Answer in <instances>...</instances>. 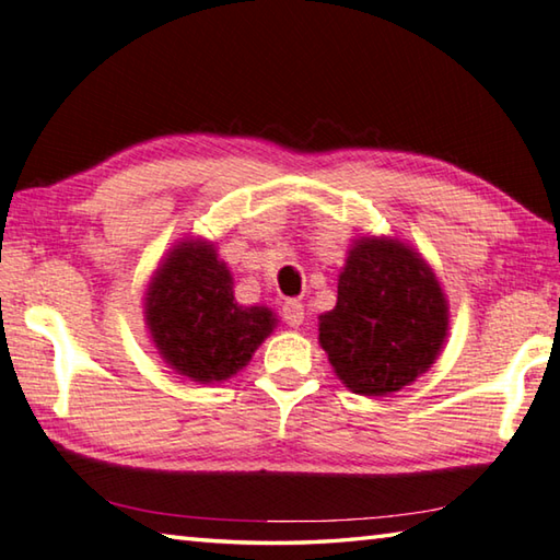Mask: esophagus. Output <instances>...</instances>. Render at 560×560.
Segmentation results:
<instances>
[{
	"label": "esophagus",
	"mask_w": 560,
	"mask_h": 560,
	"mask_svg": "<svg viewBox=\"0 0 560 560\" xmlns=\"http://www.w3.org/2000/svg\"><path fill=\"white\" fill-rule=\"evenodd\" d=\"M281 315H283V320L291 325V328H299V325H303V318H306V313H303V303H299V301L283 303Z\"/></svg>",
	"instance_id": "esophagus-1"
}]
</instances>
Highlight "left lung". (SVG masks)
Instances as JSON below:
<instances>
[{"mask_svg":"<svg viewBox=\"0 0 560 560\" xmlns=\"http://www.w3.org/2000/svg\"><path fill=\"white\" fill-rule=\"evenodd\" d=\"M448 318V299L419 249L364 235L340 269L338 303L318 318V342L352 394L386 396L429 372Z\"/></svg>","mask_w":560,"mask_h":560,"instance_id":"left-lung-1","label":"left lung"}]
</instances>
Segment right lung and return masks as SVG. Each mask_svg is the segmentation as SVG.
Wrapping results in <instances>:
<instances>
[{
    "label": "right lung",
    "instance_id": "obj_1",
    "mask_svg": "<svg viewBox=\"0 0 560 560\" xmlns=\"http://www.w3.org/2000/svg\"><path fill=\"white\" fill-rule=\"evenodd\" d=\"M144 323L159 358L180 377L218 384L235 377L277 328L267 306H242L235 281L210 240L171 247L144 293Z\"/></svg>",
    "mask_w": 560,
    "mask_h": 560
}]
</instances>
